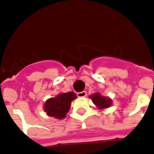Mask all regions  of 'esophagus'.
I'll use <instances>...</instances> for the list:
<instances>
[{
	"label": "esophagus",
	"mask_w": 154,
	"mask_h": 154,
	"mask_svg": "<svg viewBox=\"0 0 154 154\" xmlns=\"http://www.w3.org/2000/svg\"><path fill=\"white\" fill-rule=\"evenodd\" d=\"M86 91H82V92H78V93H77V96L80 98L86 97Z\"/></svg>",
	"instance_id": "esophagus-1"
}]
</instances>
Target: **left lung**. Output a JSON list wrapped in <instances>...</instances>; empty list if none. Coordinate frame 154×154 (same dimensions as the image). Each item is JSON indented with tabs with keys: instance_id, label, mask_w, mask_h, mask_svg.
<instances>
[{
	"instance_id": "8db88e82",
	"label": "left lung",
	"mask_w": 154,
	"mask_h": 154,
	"mask_svg": "<svg viewBox=\"0 0 154 154\" xmlns=\"http://www.w3.org/2000/svg\"><path fill=\"white\" fill-rule=\"evenodd\" d=\"M89 98L91 99L92 102L96 106V108L100 110L108 109L109 107H111L112 103V99H110L109 96H107V97L103 96L99 92L91 94V96H89Z\"/></svg>"
}]
</instances>
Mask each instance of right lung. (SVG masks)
Here are the masks:
<instances>
[{
    "label": "right lung",
    "mask_w": 154,
    "mask_h": 154,
    "mask_svg": "<svg viewBox=\"0 0 154 154\" xmlns=\"http://www.w3.org/2000/svg\"><path fill=\"white\" fill-rule=\"evenodd\" d=\"M77 97V94L72 91L60 93L55 97L50 98L46 100L43 109L50 117L59 120L63 119L70 109L72 101Z\"/></svg>",
    "instance_id": "right-lung-1"
}]
</instances>
